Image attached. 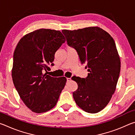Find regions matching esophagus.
Masks as SVG:
<instances>
[{
	"mask_svg": "<svg viewBox=\"0 0 135 135\" xmlns=\"http://www.w3.org/2000/svg\"><path fill=\"white\" fill-rule=\"evenodd\" d=\"M71 80V78H67V81H70Z\"/></svg>",
	"mask_w": 135,
	"mask_h": 135,
	"instance_id": "1",
	"label": "esophagus"
}]
</instances>
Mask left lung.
Here are the masks:
<instances>
[{
	"label": "left lung",
	"mask_w": 135,
	"mask_h": 135,
	"mask_svg": "<svg viewBox=\"0 0 135 135\" xmlns=\"http://www.w3.org/2000/svg\"><path fill=\"white\" fill-rule=\"evenodd\" d=\"M67 44L77 52L81 64L89 73L87 77L74 76L78 84L73 93L80 108L89 113L103 109L115 90L120 72V59L115 43L109 34L98 27L63 30Z\"/></svg>",
	"instance_id": "8db88e82"
}]
</instances>
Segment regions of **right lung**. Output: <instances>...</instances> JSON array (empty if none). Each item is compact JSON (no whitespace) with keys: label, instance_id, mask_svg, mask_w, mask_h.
<instances>
[{"label":"right lung","instance_id":"1","mask_svg":"<svg viewBox=\"0 0 135 135\" xmlns=\"http://www.w3.org/2000/svg\"><path fill=\"white\" fill-rule=\"evenodd\" d=\"M65 42L60 31L39 29L25 35L16 46L13 58V84L25 105L42 113L56 105L65 85V77L43 74L49 70L55 54Z\"/></svg>","mask_w":135,"mask_h":135}]
</instances>
